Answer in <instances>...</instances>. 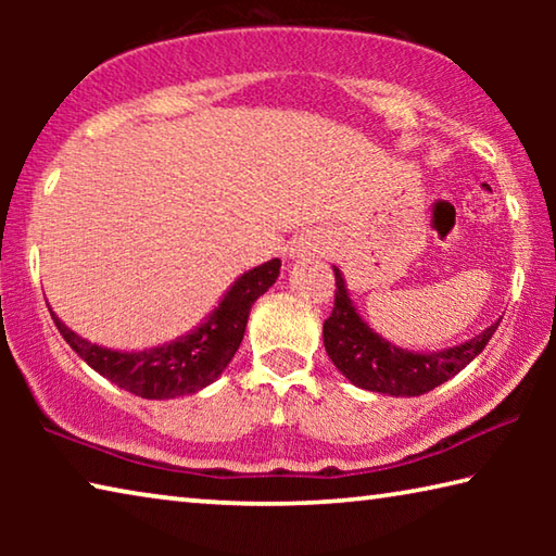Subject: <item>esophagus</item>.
Returning <instances> with one entry per match:
<instances>
[{
  "mask_svg": "<svg viewBox=\"0 0 556 556\" xmlns=\"http://www.w3.org/2000/svg\"><path fill=\"white\" fill-rule=\"evenodd\" d=\"M318 244H321V240H318V235H306V238H299L296 240L294 252H296V255H304V252L318 250Z\"/></svg>",
  "mask_w": 556,
  "mask_h": 556,
  "instance_id": "34e87169",
  "label": "esophagus"
}]
</instances>
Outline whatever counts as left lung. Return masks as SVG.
<instances>
[{
    "mask_svg": "<svg viewBox=\"0 0 556 556\" xmlns=\"http://www.w3.org/2000/svg\"><path fill=\"white\" fill-rule=\"evenodd\" d=\"M336 271L333 312L324 321V345L333 365L357 388L392 394V397H417L454 378L483 351L495 333V326L468 343L439 353H412L392 345L357 316L348 296L343 275Z\"/></svg>",
    "mask_w": 556,
    "mask_h": 556,
    "instance_id": "8db88e82",
    "label": "left lung"
}]
</instances>
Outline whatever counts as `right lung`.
Wrapping results in <instances>:
<instances>
[{"mask_svg": "<svg viewBox=\"0 0 556 556\" xmlns=\"http://www.w3.org/2000/svg\"><path fill=\"white\" fill-rule=\"evenodd\" d=\"M279 267V260H269L265 265L250 269L248 275L235 281L218 308L208 316V321L201 324L193 333L139 353H119L88 343L86 338L73 333L59 316H51L65 343L92 370L115 382L117 388L144 400L181 397V394L203 390L228 368L235 351L242 343L252 304L275 285Z\"/></svg>", "mask_w": 556, "mask_h": 556, "instance_id": "add662e5", "label": "right lung"}]
</instances>
